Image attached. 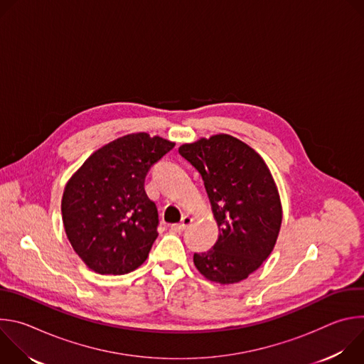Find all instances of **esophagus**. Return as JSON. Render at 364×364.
<instances>
[{
    "instance_id": "34e87169",
    "label": "esophagus",
    "mask_w": 364,
    "mask_h": 364,
    "mask_svg": "<svg viewBox=\"0 0 364 364\" xmlns=\"http://www.w3.org/2000/svg\"><path fill=\"white\" fill-rule=\"evenodd\" d=\"M191 223H193V218L184 216V218L181 219V222H180L178 225H173L171 229L176 230V232H183V230H186V228H188Z\"/></svg>"
}]
</instances>
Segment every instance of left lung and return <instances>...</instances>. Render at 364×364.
<instances>
[{"instance_id":"obj_1","label":"left lung","mask_w":364,"mask_h":364,"mask_svg":"<svg viewBox=\"0 0 364 364\" xmlns=\"http://www.w3.org/2000/svg\"><path fill=\"white\" fill-rule=\"evenodd\" d=\"M203 177L220 235L207 252L194 253L198 272L222 285L246 279L277 243L282 205L272 174L253 148L218 134L178 148Z\"/></svg>"}]
</instances>
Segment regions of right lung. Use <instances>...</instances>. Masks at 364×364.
I'll list each match as a JSON object with an SVG mask.
<instances>
[{"mask_svg":"<svg viewBox=\"0 0 364 364\" xmlns=\"http://www.w3.org/2000/svg\"><path fill=\"white\" fill-rule=\"evenodd\" d=\"M174 145L129 134L95 151L70 177L62 198L63 226L89 269L124 275L145 262L159 236L157 205L145 193V176Z\"/></svg>","mask_w":364,"mask_h":364,"instance_id":"obj_1","label":"right lung"}]
</instances>
